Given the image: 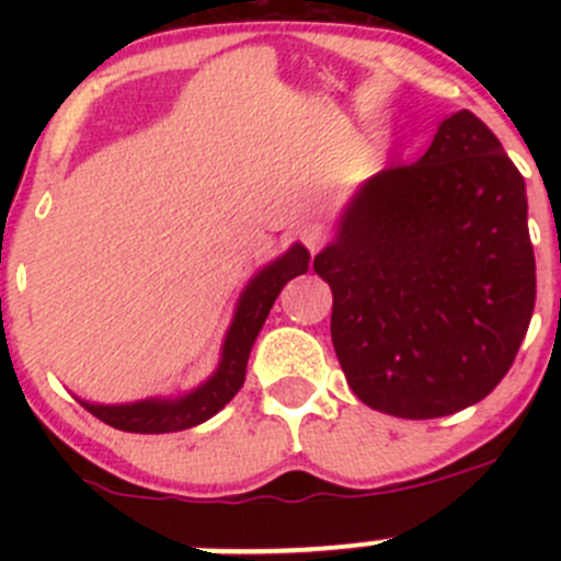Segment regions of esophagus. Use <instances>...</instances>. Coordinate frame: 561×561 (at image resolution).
Here are the masks:
<instances>
[{"instance_id":"34e87169","label":"esophagus","mask_w":561,"mask_h":561,"mask_svg":"<svg viewBox=\"0 0 561 561\" xmlns=\"http://www.w3.org/2000/svg\"><path fill=\"white\" fill-rule=\"evenodd\" d=\"M298 239H301V244L314 254L317 249L328 241V230L317 222H307V225H301V230H298Z\"/></svg>"}]
</instances>
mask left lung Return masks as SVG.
<instances>
[{"mask_svg":"<svg viewBox=\"0 0 561 561\" xmlns=\"http://www.w3.org/2000/svg\"><path fill=\"white\" fill-rule=\"evenodd\" d=\"M331 339L366 407L428 421L500 386L535 309L524 175L474 113L417 162L366 179L317 252Z\"/></svg>","mask_w":561,"mask_h":561,"instance_id":"obj_1","label":"left lung"}]
</instances>
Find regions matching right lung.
<instances>
[{
  "label": "right lung",
  "mask_w": 561,
  "mask_h": 561,
  "mask_svg": "<svg viewBox=\"0 0 561 561\" xmlns=\"http://www.w3.org/2000/svg\"><path fill=\"white\" fill-rule=\"evenodd\" d=\"M309 271V252L304 244H293L279 257L254 271L236 301L233 320L225 331L222 347H219V364L201 386H195L179 396H149V399L124 401V404H100V401L81 399V404L94 417L133 434H168L184 432V428L201 426L208 417L217 415L247 380L249 353L254 347L260 328L274 307L282 287L296 276Z\"/></svg>",
  "instance_id": "add662e5"
}]
</instances>
